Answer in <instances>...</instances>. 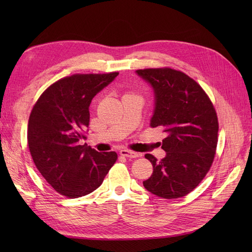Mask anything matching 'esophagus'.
<instances>
[{
	"mask_svg": "<svg viewBox=\"0 0 252 252\" xmlns=\"http://www.w3.org/2000/svg\"><path fill=\"white\" fill-rule=\"evenodd\" d=\"M120 155L123 156V157H126V158H139L140 155L138 154V152H134V151H131V150H127V149H123L120 151Z\"/></svg>",
	"mask_w": 252,
	"mask_h": 252,
	"instance_id": "esophagus-1",
	"label": "esophagus"
}]
</instances>
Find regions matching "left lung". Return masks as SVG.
<instances>
[{
  "label": "left lung",
  "instance_id": "obj_1",
  "mask_svg": "<svg viewBox=\"0 0 252 252\" xmlns=\"http://www.w3.org/2000/svg\"><path fill=\"white\" fill-rule=\"evenodd\" d=\"M135 73L154 90L150 127H162L166 138L161 161L149 154L151 177L143 182L163 199L182 197L200 184L210 169L218 144V117L208 95L194 80L170 68L140 69Z\"/></svg>",
  "mask_w": 252,
  "mask_h": 252
}]
</instances>
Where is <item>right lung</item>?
Returning <instances> with one entry per match:
<instances>
[{
    "instance_id": "1",
    "label": "right lung",
    "mask_w": 252,
    "mask_h": 252,
    "mask_svg": "<svg viewBox=\"0 0 252 252\" xmlns=\"http://www.w3.org/2000/svg\"><path fill=\"white\" fill-rule=\"evenodd\" d=\"M118 74H73L59 80L30 113L27 139L34 165L56 191L70 199L100 187L118 158L114 151L98 152L79 144L85 139L91 101Z\"/></svg>"
}]
</instances>
